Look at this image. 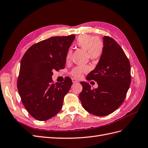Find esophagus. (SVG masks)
Masks as SVG:
<instances>
[{
    "instance_id": "34e87169",
    "label": "esophagus",
    "mask_w": 148,
    "mask_h": 148,
    "mask_svg": "<svg viewBox=\"0 0 148 148\" xmlns=\"http://www.w3.org/2000/svg\"><path fill=\"white\" fill-rule=\"evenodd\" d=\"M72 82H73V83H78V81L76 80V79H75V78H72Z\"/></svg>"
}]
</instances>
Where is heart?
Masks as SVG:
<instances>
[{
  "label": "heart",
  "mask_w": 148,
  "mask_h": 148,
  "mask_svg": "<svg viewBox=\"0 0 148 148\" xmlns=\"http://www.w3.org/2000/svg\"><path fill=\"white\" fill-rule=\"evenodd\" d=\"M76 47L86 51L88 57L92 60L99 59L103 54L104 50V44L101 39L95 37L94 35L88 34H82L79 35L75 42ZM72 56V51L69 50L66 54V60L69 61ZM89 70L88 66L76 67L72 71L70 74L76 78L81 77L83 73Z\"/></svg>",
  "instance_id": "heart-1"
}]
</instances>
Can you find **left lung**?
Masks as SVG:
<instances>
[{"mask_svg":"<svg viewBox=\"0 0 148 148\" xmlns=\"http://www.w3.org/2000/svg\"><path fill=\"white\" fill-rule=\"evenodd\" d=\"M103 39V54L86 77L97 82L98 88L91 89L89 83L83 81L79 95L83 108L98 116L108 115L119 108L131 83L130 64L123 49L113 38L104 36Z\"/></svg>","mask_w":148,"mask_h":148,"instance_id":"8db88e82","label":"left lung"}]
</instances>
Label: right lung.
I'll return each instance as SVG.
<instances>
[{
  "label": "right lung",
  "instance_id": "1",
  "mask_svg": "<svg viewBox=\"0 0 148 148\" xmlns=\"http://www.w3.org/2000/svg\"><path fill=\"white\" fill-rule=\"evenodd\" d=\"M75 35L52 37L31 46L20 65L17 87L28 113L38 121H47L62 109L64 98L72 81L53 83V71L65 67L66 54Z\"/></svg>",
  "mask_w": 148,
  "mask_h": 148
}]
</instances>
